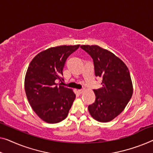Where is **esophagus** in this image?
I'll return each mask as SVG.
<instances>
[{"mask_svg": "<svg viewBox=\"0 0 153 153\" xmlns=\"http://www.w3.org/2000/svg\"><path fill=\"white\" fill-rule=\"evenodd\" d=\"M78 91L79 93H82L84 92V89H79V90H78Z\"/></svg>", "mask_w": 153, "mask_h": 153, "instance_id": "obj_1", "label": "esophagus"}]
</instances>
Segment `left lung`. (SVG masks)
Wrapping results in <instances>:
<instances>
[{"instance_id": "8db88e82", "label": "left lung", "mask_w": 153, "mask_h": 153, "mask_svg": "<svg viewBox=\"0 0 153 153\" xmlns=\"http://www.w3.org/2000/svg\"><path fill=\"white\" fill-rule=\"evenodd\" d=\"M80 47L92 58L95 76L102 78V87L93 90L96 97L88 111L98 122H110L124 111L133 95L128 69L112 52L97 45Z\"/></svg>"}]
</instances>
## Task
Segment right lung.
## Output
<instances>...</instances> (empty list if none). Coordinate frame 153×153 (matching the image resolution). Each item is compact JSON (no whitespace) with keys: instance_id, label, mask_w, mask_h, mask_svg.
Masks as SVG:
<instances>
[{"instance_id":"obj_1","label":"right lung","mask_w":153,"mask_h":153,"mask_svg":"<svg viewBox=\"0 0 153 153\" xmlns=\"http://www.w3.org/2000/svg\"><path fill=\"white\" fill-rule=\"evenodd\" d=\"M79 47L49 48L36 55L27 69L25 78L27 100L38 117L49 124L65 120L76 98L72 89L56 81L64 80L62 70L66 60Z\"/></svg>"}]
</instances>
